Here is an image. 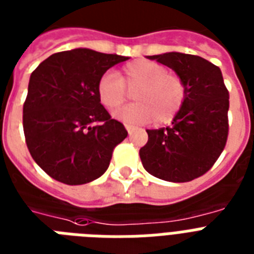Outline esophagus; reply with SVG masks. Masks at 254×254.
Returning <instances> with one entry per match:
<instances>
[{
  "instance_id": "esophagus-1",
  "label": "esophagus",
  "mask_w": 254,
  "mask_h": 254,
  "mask_svg": "<svg viewBox=\"0 0 254 254\" xmlns=\"http://www.w3.org/2000/svg\"><path fill=\"white\" fill-rule=\"evenodd\" d=\"M125 127H126V129H127V132H128L129 135H131L133 129H135V126H131V125H126Z\"/></svg>"
}]
</instances>
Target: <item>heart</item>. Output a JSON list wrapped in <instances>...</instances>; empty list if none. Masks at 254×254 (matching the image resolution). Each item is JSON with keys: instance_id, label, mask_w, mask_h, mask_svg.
<instances>
[{"instance_id": "heart-1", "label": "heart", "mask_w": 254, "mask_h": 254, "mask_svg": "<svg viewBox=\"0 0 254 254\" xmlns=\"http://www.w3.org/2000/svg\"><path fill=\"white\" fill-rule=\"evenodd\" d=\"M129 92L136 103L114 113L118 121L135 125H168L184 106L188 89L181 77L168 72V68L151 60H135L126 64L122 78L105 72L97 82V95L107 110H115L126 102Z\"/></svg>"}]
</instances>
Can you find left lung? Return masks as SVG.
Segmentation results:
<instances>
[{
  "instance_id": "8db88e82",
  "label": "left lung",
  "mask_w": 254,
  "mask_h": 254,
  "mask_svg": "<svg viewBox=\"0 0 254 254\" xmlns=\"http://www.w3.org/2000/svg\"><path fill=\"white\" fill-rule=\"evenodd\" d=\"M169 66L186 84L184 106L172 125L147 129L139 155L144 169L170 182H189L212 168L228 137L230 93L219 66L195 55L148 56Z\"/></svg>"
}]
</instances>
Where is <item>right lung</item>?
Listing matches in <instances>:
<instances>
[{
  "instance_id": "obj_1",
  "label": "right lung",
  "mask_w": 254,
  "mask_h": 254,
  "mask_svg": "<svg viewBox=\"0 0 254 254\" xmlns=\"http://www.w3.org/2000/svg\"><path fill=\"white\" fill-rule=\"evenodd\" d=\"M128 58L88 48L51 55L31 73L23 132L32 159L50 177L84 185L101 177L128 132L101 105L99 77Z\"/></svg>"
}]
</instances>
